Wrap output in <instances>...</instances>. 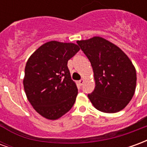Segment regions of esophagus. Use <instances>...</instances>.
Wrapping results in <instances>:
<instances>
[{"label": "esophagus", "mask_w": 147, "mask_h": 147, "mask_svg": "<svg viewBox=\"0 0 147 147\" xmlns=\"http://www.w3.org/2000/svg\"><path fill=\"white\" fill-rule=\"evenodd\" d=\"M83 83H84V80H83V79H82V80H80V81H79V84H80V86H82Z\"/></svg>", "instance_id": "obj_1"}]
</instances>
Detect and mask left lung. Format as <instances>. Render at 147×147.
Here are the masks:
<instances>
[{
  "label": "left lung",
  "mask_w": 147,
  "mask_h": 147,
  "mask_svg": "<svg viewBox=\"0 0 147 147\" xmlns=\"http://www.w3.org/2000/svg\"><path fill=\"white\" fill-rule=\"evenodd\" d=\"M77 43L94 71L95 88L88 94L90 101L103 113L122 110L136 90V71L131 61L119 47L101 37Z\"/></svg>",
  "instance_id": "1"
}]
</instances>
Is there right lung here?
Returning <instances> with one entry per match:
<instances>
[{
  "instance_id": "1",
  "label": "right lung",
  "mask_w": 147,
  "mask_h": 147,
  "mask_svg": "<svg viewBox=\"0 0 147 147\" xmlns=\"http://www.w3.org/2000/svg\"><path fill=\"white\" fill-rule=\"evenodd\" d=\"M80 49L74 43L51 41L31 55L25 67L24 90L34 109L49 120H57L73 106L78 94L67 61Z\"/></svg>"
}]
</instances>
